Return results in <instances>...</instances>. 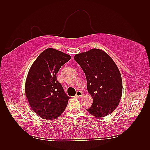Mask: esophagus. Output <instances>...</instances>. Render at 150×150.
Masks as SVG:
<instances>
[{"label": "esophagus", "mask_w": 150, "mask_h": 150, "mask_svg": "<svg viewBox=\"0 0 150 150\" xmlns=\"http://www.w3.org/2000/svg\"><path fill=\"white\" fill-rule=\"evenodd\" d=\"M82 96H83V93L80 91H78L76 94V97L79 98V97H82Z\"/></svg>", "instance_id": "34e87169"}]
</instances>
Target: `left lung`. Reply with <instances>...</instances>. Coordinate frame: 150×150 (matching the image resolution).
I'll list each match as a JSON object with an SVG mask.
<instances>
[{
    "label": "left lung",
    "instance_id": "left-lung-1",
    "mask_svg": "<svg viewBox=\"0 0 150 150\" xmlns=\"http://www.w3.org/2000/svg\"><path fill=\"white\" fill-rule=\"evenodd\" d=\"M74 60L84 72L88 91L93 99L86 110L97 117L111 114L118 106L122 91L121 76L114 61L98 49L76 54Z\"/></svg>",
    "mask_w": 150,
    "mask_h": 150
}]
</instances>
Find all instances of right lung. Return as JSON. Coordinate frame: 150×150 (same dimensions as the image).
<instances>
[{
  "label": "right lung",
  "mask_w": 150,
  "mask_h": 150,
  "mask_svg": "<svg viewBox=\"0 0 150 150\" xmlns=\"http://www.w3.org/2000/svg\"><path fill=\"white\" fill-rule=\"evenodd\" d=\"M71 57L61 51L48 48L40 53L29 71L25 91L29 105L45 120H55L64 112L70 98L56 74Z\"/></svg>",
  "instance_id": "obj_1"
}]
</instances>
